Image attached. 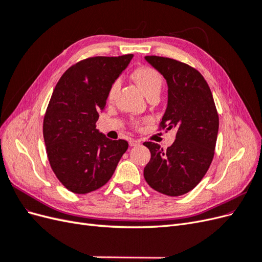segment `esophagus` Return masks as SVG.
<instances>
[{
	"instance_id": "34e87169",
	"label": "esophagus",
	"mask_w": 262,
	"mask_h": 262,
	"mask_svg": "<svg viewBox=\"0 0 262 262\" xmlns=\"http://www.w3.org/2000/svg\"><path fill=\"white\" fill-rule=\"evenodd\" d=\"M140 143H141V141H140V140H134V139H131V140L129 141V144H130V146H138V145H140Z\"/></svg>"
}]
</instances>
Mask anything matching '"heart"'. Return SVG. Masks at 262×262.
<instances>
[{
  "label": "heart",
  "instance_id": "1",
  "mask_svg": "<svg viewBox=\"0 0 262 262\" xmlns=\"http://www.w3.org/2000/svg\"><path fill=\"white\" fill-rule=\"evenodd\" d=\"M132 78L138 84L140 90L143 92L146 97L150 96L152 94H160L162 89L163 78L162 75L157 72L153 68L149 67H141L133 71ZM118 82H114L110 86L108 91L107 99L108 101H112L115 97V95L118 91Z\"/></svg>",
  "mask_w": 262,
  "mask_h": 262
}]
</instances>
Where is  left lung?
Masks as SVG:
<instances>
[{"label": "left lung", "mask_w": 262, "mask_h": 262, "mask_svg": "<svg viewBox=\"0 0 262 262\" xmlns=\"http://www.w3.org/2000/svg\"><path fill=\"white\" fill-rule=\"evenodd\" d=\"M145 60L167 82V108L161 126L176 128V140L164 150L144 142L150 160L144 168L149 187L178 196L192 190L207 173L214 156L219 115L210 87L200 72L177 60L146 55Z\"/></svg>", "instance_id": "1"}]
</instances>
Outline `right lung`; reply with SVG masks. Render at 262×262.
Segmentation results:
<instances>
[{
  "instance_id": "1",
  "label": "right lung",
  "mask_w": 262,
  "mask_h": 262,
  "mask_svg": "<svg viewBox=\"0 0 262 262\" xmlns=\"http://www.w3.org/2000/svg\"><path fill=\"white\" fill-rule=\"evenodd\" d=\"M133 54L94 57L69 68L52 93L43 119V139L51 168L70 191L85 194L107 184L128 149L96 129L112 84Z\"/></svg>"
}]
</instances>
